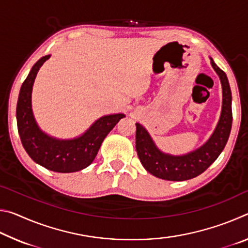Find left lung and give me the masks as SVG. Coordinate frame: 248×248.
<instances>
[{
	"instance_id": "8db88e82",
	"label": "left lung",
	"mask_w": 248,
	"mask_h": 248,
	"mask_svg": "<svg viewBox=\"0 0 248 248\" xmlns=\"http://www.w3.org/2000/svg\"><path fill=\"white\" fill-rule=\"evenodd\" d=\"M211 65L219 75L222 85V110L215 131L200 148L184 155H171L162 152L155 145L146 129L136 124V149L144 169L155 177L182 182L191 179L208 169L223 151L232 128V94L226 74L217 66L212 58Z\"/></svg>"
}]
</instances>
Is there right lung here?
<instances>
[{
  "label": "right lung",
  "instance_id": "1",
  "mask_svg": "<svg viewBox=\"0 0 248 248\" xmlns=\"http://www.w3.org/2000/svg\"><path fill=\"white\" fill-rule=\"evenodd\" d=\"M50 58L45 56L35 64L20 87L16 119L23 146L33 162L58 173H73L89 166L98 153L102 142L124 114L104 116L95 121L81 137L60 140L45 133L37 124L31 109V92L40 66Z\"/></svg>",
  "mask_w": 248,
  "mask_h": 248
}]
</instances>
